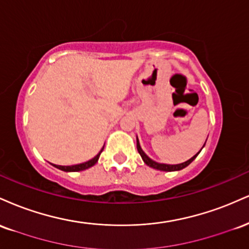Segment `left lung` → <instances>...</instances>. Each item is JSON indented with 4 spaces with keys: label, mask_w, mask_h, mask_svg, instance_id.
<instances>
[{
    "label": "left lung",
    "mask_w": 249,
    "mask_h": 249,
    "mask_svg": "<svg viewBox=\"0 0 249 249\" xmlns=\"http://www.w3.org/2000/svg\"><path fill=\"white\" fill-rule=\"evenodd\" d=\"M204 146H205V145H204ZM204 146H202V147H204ZM137 150H138V152H139V154H141L142 159V160H144V162L147 165V166H150V167H152V168H156V170H159V171H165V172H172V171H180V170H182V168H185L186 166H188V165H190L191 162H192L194 159L196 158V156H198V154L200 153V151H201V150H200L199 152L196 154V156H193L192 158L188 159L187 161L181 162V164H177V165H168V164H160V162H157V161L152 160V159H151V158H148V157L146 156V153H145L144 151L142 150L138 138H137Z\"/></svg>",
    "instance_id": "left-lung-1"
}]
</instances>
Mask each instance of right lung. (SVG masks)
<instances>
[{
	"instance_id": "add662e5",
	"label": "right lung",
	"mask_w": 249,
	"mask_h": 249,
	"mask_svg": "<svg viewBox=\"0 0 249 249\" xmlns=\"http://www.w3.org/2000/svg\"><path fill=\"white\" fill-rule=\"evenodd\" d=\"M104 148V147H103ZM103 148L101 150V152L97 154L96 157H93L92 159H90L89 161H85V162H82V164H77V165H71V166H61V165H53L56 168H58V170L61 171H64V172H78V171H84L87 170V168L93 166V165L96 164L97 161H98L99 159V156H101Z\"/></svg>"
}]
</instances>
